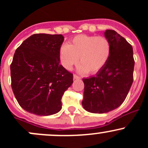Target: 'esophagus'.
<instances>
[{
  "label": "esophagus",
  "instance_id": "esophagus-1",
  "mask_svg": "<svg viewBox=\"0 0 148 148\" xmlns=\"http://www.w3.org/2000/svg\"><path fill=\"white\" fill-rule=\"evenodd\" d=\"M73 79H74V80H75V79H80V77L74 74V75H73Z\"/></svg>",
  "mask_w": 148,
  "mask_h": 148
}]
</instances>
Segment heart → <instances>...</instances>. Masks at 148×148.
<instances>
[{
    "label": "heart",
    "mask_w": 148,
    "mask_h": 148,
    "mask_svg": "<svg viewBox=\"0 0 148 148\" xmlns=\"http://www.w3.org/2000/svg\"><path fill=\"white\" fill-rule=\"evenodd\" d=\"M112 45L104 36L80 34L75 36L68 45H62L59 58L62 66L70 71L78 62L80 72L96 74L101 71L109 60Z\"/></svg>",
    "instance_id": "heart-1"
}]
</instances>
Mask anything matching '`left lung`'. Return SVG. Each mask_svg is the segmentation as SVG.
<instances>
[{
  "label": "left lung",
  "mask_w": 148,
  "mask_h": 148,
  "mask_svg": "<svg viewBox=\"0 0 148 148\" xmlns=\"http://www.w3.org/2000/svg\"><path fill=\"white\" fill-rule=\"evenodd\" d=\"M104 36L112 45L109 60L96 76L83 79L82 105L90 113H107L119 107L133 82L132 47L114 30H106Z\"/></svg>",
  "instance_id": "8db88e82"
}]
</instances>
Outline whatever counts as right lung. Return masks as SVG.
<instances>
[{
	"mask_svg": "<svg viewBox=\"0 0 148 148\" xmlns=\"http://www.w3.org/2000/svg\"><path fill=\"white\" fill-rule=\"evenodd\" d=\"M62 34H35L14 53L11 65V88L22 109L49 116L62 109L64 92L73 83V74L60 64Z\"/></svg>",
	"mask_w": 148,
	"mask_h": 148,
	"instance_id": "1",
	"label": "right lung"
}]
</instances>
